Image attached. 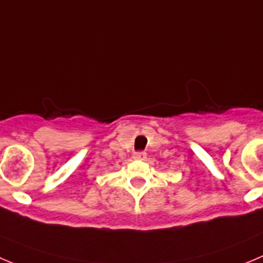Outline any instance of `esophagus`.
Returning a JSON list of instances; mask_svg holds the SVG:
<instances>
[{
	"label": "esophagus",
	"instance_id": "obj_1",
	"mask_svg": "<svg viewBox=\"0 0 263 263\" xmlns=\"http://www.w3.org/2000/svg\"><path fill=\"white\" fill-rule=\"evenodd\" d=\"M134 158L135 159H141V161H143V159L146 158V153H145V152H136V153L134 154Z\"/></svg>",
	"mask_w": 263,
	"mask_h": 263
}]
</instances>
